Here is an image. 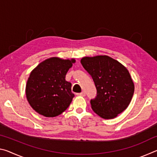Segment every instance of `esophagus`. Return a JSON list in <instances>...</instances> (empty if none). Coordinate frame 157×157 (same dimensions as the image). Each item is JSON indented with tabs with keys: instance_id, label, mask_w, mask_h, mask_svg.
Instances as JSON below:
<instances>
[{
	"instance_id": "esophagus-1",
	"label": "esophagus",
	"mask_w": 157,
	"mask_h": 157,
	"mask_svg": "<svg viewBox=\"0 0 157 157\" xmlns=\"http://www.w3.org/2000/svg\"><path fill=\"white\" fill-rule=\"evenodd\" d=\"M78 95H80V96H83V97H84L85 95H86V93H85V91H82V92H81V93H79V94H78Z\"/></svg>"
}]
</instances>
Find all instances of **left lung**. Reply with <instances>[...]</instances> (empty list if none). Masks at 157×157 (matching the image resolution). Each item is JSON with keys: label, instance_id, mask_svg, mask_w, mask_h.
<instances>
[{"label": "left lung", "instance_id": "8db88e82", "mask_svg": "<svg viewBox=\"0 0 157 157\" xmlns=\"http://www.w3.org/2000/svg\"><path fill=\"white\" fill-rule=\"evenodd\" d=\"M81 63L91 75L97 96L91 100L94 112L104 119H112L128 107L134 84L126 67L107 55L84 57Z\"/></svg>", "mask_w": 157, "mask_h": 157}]
</instances>
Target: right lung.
<instances>
[{"label": "right lung", "instance_id": "add662e5", "mask_svg": "<svg viewBox=\"0 0 157 157\" xmlns=\"http://www.w3.org/2000/svg\"><path fill=\"white\" fill-rule=\"evenodd\" d=\"M75 59L50 57L31 71L25 87L26 98L33 109L45 117L63 113L75 96L71 83L65 79Z\"/></svg>", "mask_w": 157, "mask_h": 157}]
</instances>
